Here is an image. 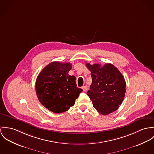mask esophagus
Listing matches in <instances>:
<instances>
[{"mask_svg":"<svg viewBox=\"0 0 154 154\" xmlns=\"http://www.w3.org/2000/svg\"><path fill=\"white\" fill-rule=\"evenodd\" d=\"M82 88V89H83V91H85H85L87 90V86H85V85H83Z\"/></svg>","mask_w":154,"mask_h":154,"instance_id":"34e87169","label":"esophagus"}]
</instances>
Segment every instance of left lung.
<instances>
[{"label": "left lung", "mask_w": 154, "mask_h": 154, "mask_svg": "<svg viewBox=\"0 0 154 154\" xmlns=\"http://www.w3.org/2000/svg\"><path fill=\"white\" fill-rule=\"evenodd\" d=\"M91 71L92 83L87 94L93 107L103 115L116 111L123 100L126 92V82L123 75L115 66L106 63L86 64Z\"/></svg>", "instance_id": "8db88e82"}]
</instances>
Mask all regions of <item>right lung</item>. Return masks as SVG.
Returning <instances> with one entry per match:
<instances>
[{
	"label": "right lung",
	"mask_w": 154,
	"mask_h": 154,
	"mask_svg": "<svg viewBox=\"0 0 154 154\" xmlns=\"http://www.w3.org/2000/svg\"><path fill=\"white\" fill-rule=\"evenodd\" d=\"M71 67L69 63L52 62L42 69L37 77L35 90L38 99L54 113L67 111L83 91L77 87L75 77L69 74Z\"/></svg>",
	"instance_id": "1"
}]
</instances>
